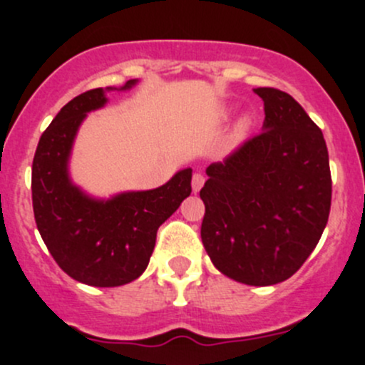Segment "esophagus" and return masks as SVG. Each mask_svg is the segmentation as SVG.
Instances as JSON below:
<instances>
[{"label": "esophagus", "mask_w": 365, "mask_h": 365, "mask_svg": "<svg viewBox=\"0 0 365 365\" xmlns=\"http://www.w3.org/2000/svg\"><path fill=\"white\" fill-rule=\"evenodd\" d=\"M205 185V176L200 175V173H196V175L192 176V190L194 194H197L201 190V187Z\"/></svg>", "instance_id": "34e87169"}]
</instances>
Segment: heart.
<instances>
[{"label":"heart","instance_id":"1","mask_svg":"<svg viewBox=\"0 0 365 365\" xmlns=\"http://www.w3.org/2000/svg\"><path fill=\"white\" fill-rule=\"evenodd\" d=\"M230 118H231V108H230V106H222V108L217 111V120H219V121H226V120H230ZM251 127H252L251 116H244L240 121H238L237 127H235L233 138L237 139V141H242V139L247 138Z\"/></svg>","mask_w":365,"mask_h":365}]
</instances>
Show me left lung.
<instances>
[{
	"instance_id": "obj_1",
	"label": "left lung",
	"mask_w": 365,
	"mask_h": 365,
	"mask_svg": "<svg viewBox=\"0 0 365 365\" xmlns=\"http://www.w3.org/2000/svg\"><path fill=\"white\" fill-rule=\"evenodd\" d=\"M261 134L206 168L201 240L219 272L249 286L292 277L314 251L330 213L332 178L323 132L300 104L256 88Z\"/></svg>"
}]
</instances>
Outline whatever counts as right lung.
<instances>
[{"instance_id":"1","label":"right lung","mask_w":365,"mask_h":365,"mask_svg":"<svg viewBox=\"0 0 365 365\" xmlns=\"http://www.w3.org/2000/svg\"><path fill=\"white\" fill-rule=\"evenodd\" d=\"M135 84L138 79H130L121 88H95L72 98L46 128L33 159V213L40 237L65 274L97 288L138 279L148 267L160 224L192 192L190 168L157 189L109 200L90 196L70 178V153L86 114L108 104V91Z\"/></svg>"}]
</instances>
